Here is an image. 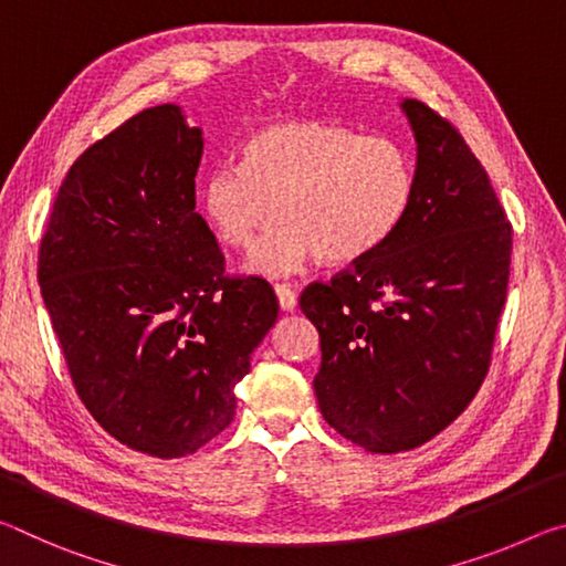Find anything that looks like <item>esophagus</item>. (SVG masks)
Masks as SVG:
<instances>
[{
    "label": "esophagus",
    "mask_w": 566,
    "mask_h": 566,
    "mask_svg": "<svg viewBox=\"0 0 566 566\" xmlns=\"http://www.w3.org/2000/svg\"><path fill=\"white\" fill-rule=\"evenodd\" d=\"M274 292H276V300H280L282 310L284 312H292L294 306H296V292L292 290V286L290 284H276Z\"/></svg>",
    "instance_id": "obj_1"
}]
</instances>
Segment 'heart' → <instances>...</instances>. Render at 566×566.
<instances>
[{
	"label": "heart",
	"instance_id": "b5f03b06",
	"mask_svg": "<svg viewBox=\"0 0 566 566\" xmlns=\"http://www.w3.org/2000/svg\"><path fill=\"white\" fill-rule=\"evenodd\" d=\"M415 189V161L395 139L300 119L254 132L242 165L207 171L199 205L232 249L252 247L272 212L280 217L247 266L282 276L317 256L352 264L377 252L407 219Z\"/></svg>",
	"mask_w": 566,
	"mask_h": 566
}]
</instances>
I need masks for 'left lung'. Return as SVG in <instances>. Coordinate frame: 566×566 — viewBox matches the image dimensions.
<instances>
[{
	"label": "left lung",
	"instance_id": "1",
	"mask_svg": "<svg viewBox=\"0 0 566 566\" xmlns=\"http://www.w3.org/2000/svg\"><path fill=\"white\" fill-rule=\"evenodd\" d=\"M401 112L417 139L407 219L377 252L300 296L319 332L322 417L377 454L429 442L474 399L512 260V224L462 134L417 99Z\"/></svg>",
	"mask_w": 566,
	"mask_h": 566
}]
</instances>
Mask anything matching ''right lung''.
<instances>
[{
	"label": "right lung",
	"mask_w": 566,
	"mask_h": 566,
	"mask_svg": "<svg viewBox=\"0 0 566 566\" xmlns=\"http://www.w3.org/2000/svg\"><path fill=\"white\" fill-rule=\"evenodd\" d=\"M202 129L177 104L94 142L54 199L40 286L74 389L104 432L159 459L232 424L234 387L274 327L260 276H227L195 212Z\"/></svg>",
	"instance_id": "add662e5"
}]
</instances>
